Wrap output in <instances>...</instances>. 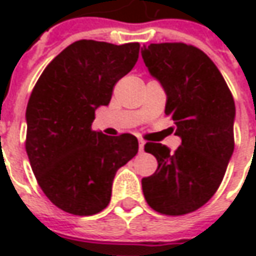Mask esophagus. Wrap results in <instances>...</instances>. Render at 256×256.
<instances>
[{"mask_svg":"<svg viewBox=\"0 0 256 256\" xmlns=\"http://www.w3.org/2000/svg\"><path fill=\"white\" fill-rule=\"evenodd\" d=\"M144 146H145V141H142V140H140V152H144Z\"/></svg>","mask_w":256,"mask_h":256,"instance_id":"1","label":"esophagus"}]
</instances>
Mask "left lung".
Wrapping results in <instances>:
<instances>
[{
    "mask_svg": "<svg viewBox=\"0 0 256 256\" xmlns=\"http://www.w3.org/2000/svg\"><path fill=\"white\" fill-rule=\"evenodd\" d=\"M142 60L166 94L182 144L171 152L146 142L158 168L142 178L148 205L165 215H185L210 201L221 185L234 152L235 102L224 76L201 50L182 42L144 45Z\"/></svg>",
    "mask_w": 256,
    "mask_h": 256,
    "instance_id": "8db88e82",
    "label": "left lung"
}]
</instances>
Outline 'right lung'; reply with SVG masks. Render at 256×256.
<instances>
[{
    "instance_id": "add662e5",
    "label": "right lung",
    "mask_w": 256,
    "mask_h": 256,
    "mask_svg": "<svg viewBox=\"0 0 256 256\" xmlns=\"http://www.w3.org/2000/svg\"><path fill=\"white\" fill-rule=\"evenodd\" d=\"M140 44L81 40L55 56L26 105L25 150L46 198L65 212L94 215L111 201L116 171L138 152L132 134L92 131L95 110L134 68Z\"/></svg>"
}]
</instances>
